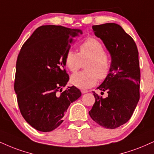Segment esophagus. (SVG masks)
<instances>
[{
	"mask_svg": "<svg viewBox=\"0 0 154 154\" xmlns=\"http://www.w3.org/2000/svg\"><path fill=\"white\" fill-rule=\"evenodd\" d=\"M81 92H82V94H85V93H87V92H88V91L86 90H81Z\"/></svg>",
	"mask_w": 154,
	"mask_h": 154,
	"instance_id": "34e87169",
	"label": "esophagus"
}]
</instances>
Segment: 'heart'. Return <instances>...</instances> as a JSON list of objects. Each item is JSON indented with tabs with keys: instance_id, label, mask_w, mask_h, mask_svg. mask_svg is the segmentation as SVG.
<instances>
[{
	"instance_id": "1",
	"label": "heart",
	"mask_w": 154,
	"mask_h": 154,
	"mask_svg": "<svg viewBox=\"0 0 154 154\" xmlns=\"http://www.w3.org/2000/svg\"><path fill=\"white\" fill-rule=\"evenodd\" d=\"M65 65L72 72H76L85 64V71L74 74L70 82L79 88H90L104 79L110 71V60L105 54L103 44L94 38H89L79 46V53L69 50L64 58Z\"/></svg>"
}]
</instances>
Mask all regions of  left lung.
<instances>
[{"label":"left lung","instance_id":"8db88e82","mask_svg":"<svg viewBox=\"0 0 154 154\" xmlns=\"http://www.w3.org/2000/svg\"><path fill=\"white\" fill-rule=\"evenodd\" d=\"M92 29L110 53L111 66L108 76L97 88L106 90L108 95L103 98L93 92L95 103L89 115L101 126L116 128L128 121L139 100L138 49L131 36L118 24L96 25Z\"/></svg>","mask_w":154,"mask_h":154}]
</instances>
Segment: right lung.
<instances>
[{"label":"right lung","instance_id":"obj_1","mask_svg":"<svg viewBox=\"0 0 154 154\" xmlns=\"http://www.w3.org/2000/svg\"><path fill=\"white\" fill-rule=\"evenodd\" d=\"M82 34L80 29L42 26L22 46L14 90L22 116L37 131L49 132L59 126L70 104L82 95L75 86L62 91L69 81L65 54Z\"/></svg>","mask_w":154,"mask_h":154}]
</instances>
